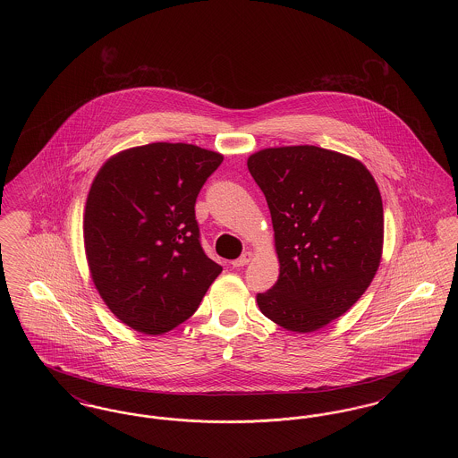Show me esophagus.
I'll return each instance as SVG.
<instances>
[{
	"label": "esophagus",
	"mask_w": 458,
	"mask_h": 458,
	"mask_svg": "<svg viewBox=\"0 0 458 458\" xmlns=\"http://www.w3.org/2000/svg\"><path fill=\"white\" fill-rule=\"evenodd\" d=\"M252 259V252H245V254H242L239 259H235V261H232V266L233 267H242V266H245V264H249Z\"/></svg>",
	"instance_id": "obj_1"
}]
</instances>
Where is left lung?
I'll use <instances>...</instances> for the list:
<instances>
[{"instance_id": "1", "label": "left lung", "mask_w": 458, "mask_h": 458, "mask_svg": "<svg viewBox=\"0 0 458 458\" xmlns=\"http://www.w3.org/2000/svg\"><path fill=\"white\" fill-rule=\"evenodd\" d=\"M247 168L266 197L280 276L258 293L278 327L310 333L344 316L368 290L383 254V200L369 170L318 146L267 148Z\"/></svg>"}]
</instances>
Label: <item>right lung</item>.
<instances>
[{"instance_id": "1", "label": "right lung", "mask_w": 458, "mask_h": 458, "mask_svg": "<svg viewBox=\"0 0 458 458\" xmlns=\"http://www.w3.org/2000/svg\"><path fill=\"white\" fill-rule=\"evenodd\" d=\"M223 154L153 142L113 154L84 211L89 273L109 310L144 335L187 321L223 267L199 242L197 194Z\"/></svg>"}]
</instances>
